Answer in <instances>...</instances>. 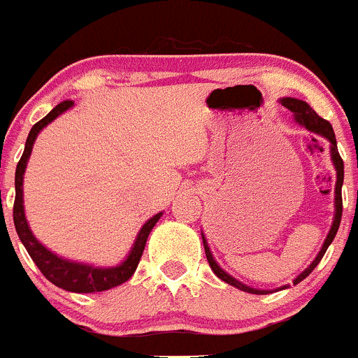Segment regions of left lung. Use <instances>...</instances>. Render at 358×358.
Masks as SVG:
<instances>
[{
	"label": "left lung",
	"instance_id": "obj_1",
	"mask_svg": "<svg viewBox=\"0 0 358 358\" xmlns=\"http://www.w3.org/2000/svg\"><path fill=\"white\" fill-rule=\"evenodd\" d=\"M282 102V106L286 107V109H289L292 114H294L296 121L299 122L301 126H305L308 131L312 133H317V135H322L326 136L327 140L331 142V157H333V162H334V168H336V187H334V194H336V199H334V204H336V215H334V222H333V227H331L329 234H327V239L326 243H324L322 249H320V252L317 255V258L313 259L312 265L308 266V268L305 270L303 273H299L298 277L294 279V284L301 282L303 279H306V277L312 273V270L315 268L317 265L320 263V259H322V256L326 255L327 248H329V244L333 243L334 237H336V232H338L339 229V223H341V215H343V197H341V187H343V175H345V171H343V159L339 156L338 152V145H336V135H334V129L333 126H331L329 121H326V119L320 117L319 114H317L315 110L312 109V107L308 106L306 102H303V100H298V99H282L280 100ZM202 241H204V251H206V258H208V263L209 266H211L213 272L216 273V275L220 277V279L223 280V282L230 284V286L237 287V289L241 291H246V292H252V294H266V291H258V289H252V287L249 286H244L243 282H239V280H236L234 277H230L229 273L225 272V270L220 268L218 265H216V262L213 259V255L211 251H209L208 248V243H206V239L202 237Z\"/></svg>",
	"mask_w": 358,
	"mask_h": 358
}]
</instances>
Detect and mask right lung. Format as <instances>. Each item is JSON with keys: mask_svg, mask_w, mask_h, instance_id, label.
<instances>
[{"mask_svg": "<svg viewBox=\"0 0 358 358\" xmlns=\"http://www.w3.org/2000/svg\"><path fill=\"white\" fill-rule=\"evenodd\" d=\"M71 106H72L71 100H64V102H60L59 106L53 107V110L48 112L41 121L36 122V124L31 128V131H29L24 154L22 157H20L19 164H17V171H15L13 223H15L17 234H19L20 241H22L25 249H27L29 256H31L32 262L36 263V266L41 270V273L50 280V282L55 284L57 287H62V289L72 291V292L107 291L110 289V287H115L119 286V284L126 282V280L135 273L140 258H142L143 249H145L147 237H149L150 230L154 229L157 220L161 218L162 213H157L156 216H152V218L142 227V230H140L138 237H136L135 246H133L129 256L121 263V265L114 266V268H95V266L81 265V263H72L69 262V259L59 258V256L53 255L52 251H48V249L43 246V244L32 236L31 229H29L27 225V220H25V215H24L22 180H24L25 166H27V159L31 156L32 143H34L38 133L41 131L48 122H52L57 115H60L64 110H67Z\"/></svg>", "mask_w": 358, "mask_h": 358, "instance_id": "add662e5", "label": "right lung"}]
</instances>
